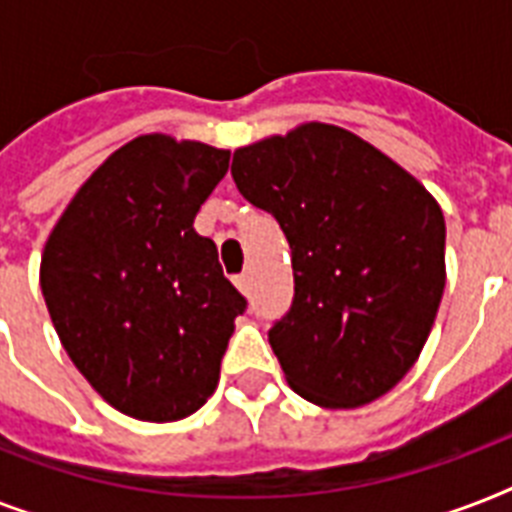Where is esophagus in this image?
Returning a JSON list of instances; mask_svg holds the SVG:
<instances>
[{"label": "esophagus", "mask_w": 512, "mask_h": 512, "mask_svg": "<svg viewBox=\"0 0 512 512\" xmlns=\"http://www.w3.org/2000/svg\"><path fill=\"white\" fill-rule=\"evenodd\" d=\"M233 284H236V287H239L244 295L249 292V276H247V273H239V276H233Z\"/></svg>", "instance_id": "1"}]
</instances>
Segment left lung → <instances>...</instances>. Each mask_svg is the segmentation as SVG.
<instances>
[{"instance_id": "obj_1", "label": "left lung", "mask_w": 512, "mask_h": 512, "mask_svg": "<svg viewBox=\"0 0 512 512\" xmlns=\"http://www.w3.org/2000/svg\"><path fill=\"white\" fill-rule=\"evenodd\" d=\"M231 175L292 249V308L268 332L289 388L327 409L385 396L444 295L438 201L366 140L321 122L239 148Z\"/></svg>"}]
</instances>
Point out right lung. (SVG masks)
Returning a JSON list of instances; mask_svg holds the SVG:
<instances>
[{"label":"right lung","instance_id":"add662e5","mask_svg":"<svg viewBox=\"0 0 512 512\" xmlns=\"http://www.w3.org/2000/svg\"><path fill=\"white\" fill-rule=\"evenodd\" d=\"M231 151L140 135L76 191L44 244L42 295L84 380L119 412L175 422L220 380L247 300L193 217Z\"/></svg>","mask_w":512,"mask_h":512}]
</instances>
